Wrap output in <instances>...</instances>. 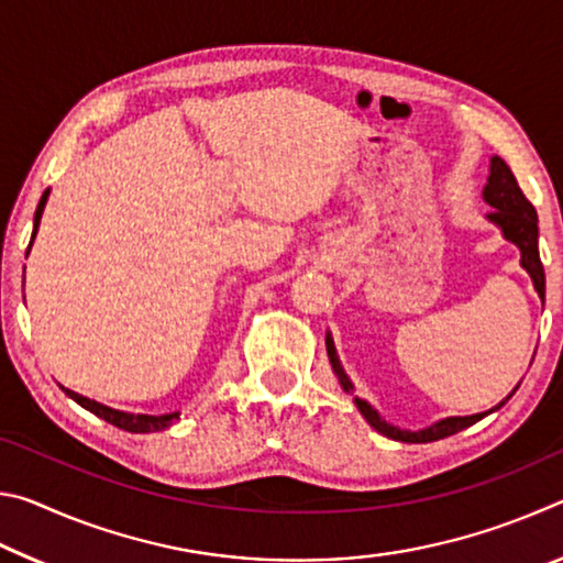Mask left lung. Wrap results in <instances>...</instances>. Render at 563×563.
<instances>
[{
  "label": "left lung",
  "instance_id": "1",
  "mask_svg": "<svg viewBox=\"0 0 563 563\" xmlns=\"http://www.w3.org/2000/svg\"><path fill=\"white\" fill-rule=\"evenodd\" d=\"M484 201H487L494 208V211L489 213V221L501 228L507 241L519 245L521 265L531 275L533 288H537V292L541 295V298H544L547 275H544V265H541V258H539V225H537L539 218H537V211H533V206L529 203V198L521 194V188L517 184V178H514L511 168L504 164V158H499V156L492 158V174H489L487 186H484ZM325 345H328L332 369H335V375L340 377L342 389L350 393L352 383L347 379V375L342 373L338 352H335V345H332L330 335L325 340ZM514 393H517V387H514ZM507 399H504V402H507ZM504 402H499L497 407H492L489 412L504 407ZM355 405L362 412V417H365L379 434H385V437H389V440H397V442H437V440H444V437L462 432V430H466V427H472L474 422H479L482 417L489 415V412H479V415H472V417H446V419H442V422L427 427V430H422V432H407V430H397V427L387 424L385 419H379V415L365 402V399L355 397Z\"/></svg>",
  "mask_w": 563,
  "mask_h": 563
}]
</instances>
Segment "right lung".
<instances>
[{"mask_svg":"<svg viewBox=\"0 0 563 563\" xmlns=\"http://www.w3.org/2000/svg\"><path fill=\"white\" fill-rule=\"evenodd\" d=\"M46 196H49V190H44L42 201H40V206H36L32 241H34V235H36V228H40V221H42V213H44V206H46ZM32 241H30V245H32ZM62 389H64L66 395H69V397L74 399V402H79L81 407H87L89 412H93V415L101 417V419H107L109 424L119 427V430H126V432H136V434H141V432H156V430H166V427H168V424H174V419L178 417V412H170V415H158V417H154V415H131V412H121V409L107 407V405L97 402V399H89V397H84V395H79V393H74V389H66V387H62Z\"/></svg>","mask_w":563,"mask_h":563,"instance_id":"1","label":"right lung"}]
</instances>
